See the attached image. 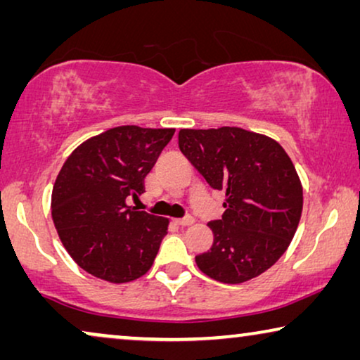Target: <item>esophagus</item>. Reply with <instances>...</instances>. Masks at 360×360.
Listing matches in <instances>:
<instances>
[{
	"instance_id": "34e87169",
	"label": "esophagus",
	"mask_w": 360,
	"mask_h": 360,
	"mask_svg": "<svg viewBox=\"0 0 360 360\" xmlns=\"http://www.w3.org/2000/svg\"><path fill=\"white\" fill-rule=\"evenodd\" d=\"M176 223H179L180 226H191L195 223V219H193V216H185V218L176 219Z\"/></svg>"
}]
</instances>
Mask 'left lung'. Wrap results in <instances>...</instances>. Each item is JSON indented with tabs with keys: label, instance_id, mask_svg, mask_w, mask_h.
Returning a JSON list of instances; mask_svg holds the SVG:
<instances>
[{
	"label": "left lung",
	"instance_id": "8db88e82",
	"mask_svg": "<svg viewBox=\"0 0 360 360\" xmlns=\"http://www.w3.org/2000/svg\"><path fill=\"white\" fill-rule=\"evenodd\" d=\"M179 147L214 190H224L223 218L210 221L213 245L196 255L201 272L243 283L282 257L297 233L303 188L277 141L243 127L180 129Z\"/></svg>",
	"mask_w": 360,
	"mask_h": 360
}]
</instances>
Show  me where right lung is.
<instances>
[{"label":"right lung","instance_id":"1","mask_svg":"<svg viewBox=\"0 0 360 360\" xmlns=\"http://www.w3.org/2000/svg\"><path fill=\"white\" fill-rule=\"evenodd\" d=\"M175 129L117 126L68 155L52 190V219L63 248L88 274L126 283L152 267L169 219L136 211L144 179Z\"/></svg>","mask_w":360,"mask_h":360}]
</instances>
